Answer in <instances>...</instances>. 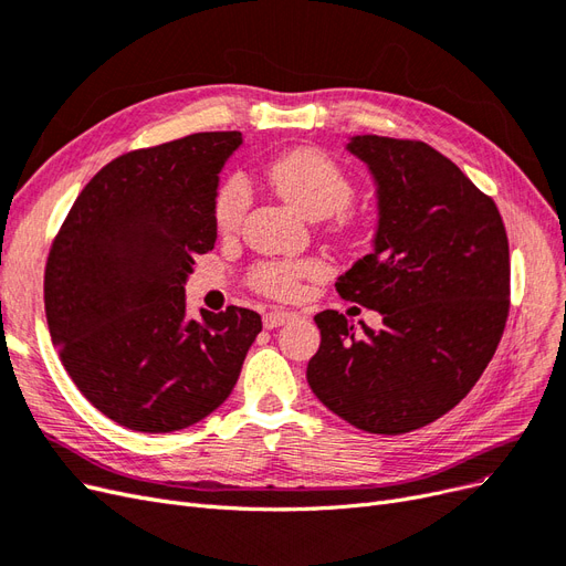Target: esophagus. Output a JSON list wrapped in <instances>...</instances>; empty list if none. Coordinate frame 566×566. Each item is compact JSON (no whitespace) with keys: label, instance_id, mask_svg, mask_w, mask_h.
Listing matches in <instances>:
<instances>
[{"label":"esophagus","instance_id":"34e87169","mask_svg":"<svg viewBox=\"0 0 566 566\" xmlns=\"http://www.w3.org/2000/svg\"><path fill=\"white\" fill-rule=\"evenodd\" d=\"M298 315L296 313H289V310H270V313H265L263 315V324H265V329H277V326H282V324H289L291 319H296Z\"/></svg>","mask_w":566,"mask_h":566}]
</instances>
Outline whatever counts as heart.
Here are the masks:
<instances>
[{
  "label": "heart",
  "mask_w": 566,
  "mask_h": 566,
  "mask_svg": "<svg viewBox=\"0 0 566 566\" xmlns=\"http://www.w3.org/2000/svg\"><path fill=\"white\" fill-rule=\"evenodd\" d=\"M270 186L284 202L310 221H324L353 202L355 186L338 164L317 148H294L268 164ZM251 205V186L244 174H230L213 197V221L221 232L240 228ZM313 263H261L253 284L270 296H294L303 277L315 275Z\"/></svg>",
  "instance_id": "obj_1"
}]
</instances>
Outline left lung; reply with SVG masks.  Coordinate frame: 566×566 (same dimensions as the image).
Here are the masks:
<instances>
[{
	"label": "left lung",
	"mask_w": 566,
	"mask_h": 566,
	"mask_svg": "<svg viewBox=\"0 0 566 566\" xmlns=\"http://www.w3.org/2000/svg\"><path fill=\"white\" fill-rule=\"evenodd\" d=\"M378 199L374 249L336 289L382 324L315 315L322 343L307 361L319 402L376 434L423 428L453 409L496 353L507 319L503 218L451 159L421 140L353 136Z\"/></svg>",
	"instance_id": "8db88e82"
}]
</instances>
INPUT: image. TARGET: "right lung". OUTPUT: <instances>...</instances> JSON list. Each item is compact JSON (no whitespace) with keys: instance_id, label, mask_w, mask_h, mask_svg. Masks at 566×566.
Here are the masks:
<instances>
[{"instance_id":"obj_1","label":"right lung","mask_w":566,"mask_h":566,"mask_svg":"<svg viewBox=\"0 0 566 566\" xmlns=\"http://www.w3.org/2000/svg\"><path fill=\"white\" fill-rule=\"evenodd\" d=\"M240 132L126 153L88 180L49 251L51 340L80 392L136 432H174L221 407L261 332L230 305L188 317L195 256L213 249L218 174Z\"/></svg>"}]
</instances>
